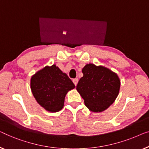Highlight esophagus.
Instances as JSON below:
<instances>
[{
	"instance_id": "1",
	"label": "esophagus",
	"mask_w": 149,
	"mask_h": 149,
	"mask_svg": "<svg viewBox=\"0 0 149 149\" xmlns=\"http://www.w3.org/2000/svg\"><path fill=\"white\" fill-rule=\"evenodd\" d=\"M73 82L74 83L75 86H76L77 84V82H78V79H77V78L74 79H73Z\"/></svg>"
}]
</instances>
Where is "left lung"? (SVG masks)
<instances>
[{"mask_svg":"<svg viewBox=\"0 0 149 149\" xmlns=\"http://www.w3.org/2000/svg\"><path fill=\"white\" fill-rule=\"evenodd\" d=\"M82 73L76 89L85 105L95 113L106 110L119 95L121 82L118 75L109 68L93 63L86 65Z\"/></svg>","mask_w":149,"mask_h":149,"instance_id":"left-lung-1","label":"left lung"}]
</instances>
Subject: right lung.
Segmentation results:
<instances>
[{
    "mask_svg": "<svg viewBox=\"0 0 149 149\" xmlns=\"http://www.w3.org/2000/svg\"><path fill=\"white\" fill-rule=\"evenodd\" d=\"M30 88L38 103L47 111L55 113L63 107L67 93L74 89L75 85L68 75L54 64L36 72L31 77Z\"/></svg>",
    "mask_w": 149,
    "mask_h": 149,
    "instance_id": "obj_1",
    "label": "right lung"
}]
</instances>
